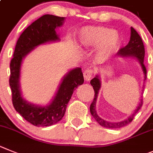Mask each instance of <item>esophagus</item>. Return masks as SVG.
Masks as SVG:
<instances>
[{
    "mask_svg": "<svg viewBox=\"0 0 153 153\" xmlns=\"http://www.w3.org/2000/svg\"><path fill=\"white\" fill-rule=\"evenodd\" d=\"M83 75L84 77H85V79L87 80V81H88V80H90L93 77L94 71L92 69H91V68H88V69H86L84 71Z\"/></svg>",
    "mask_w": 153,
    "mask_h": 153,
    "instance_id": "34e87169",
    "label": "esophagus"
}]
</instances>
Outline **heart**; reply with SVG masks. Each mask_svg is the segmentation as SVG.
<instances>
[{
  "instance_id": "heart-1",
  "label": "heart",
  "mask_w": 153,
  "mask_h": 153,
  "mask_svg": "<svg viewBox=\"0 0 153 153\" xmlns=\"http://www.w3.org/2000/svg\"><path fill=\"white\" fill-rule=\"evenodd\" d=\"M79 42L86 49L100 46L98 56L101 59H107L117 47L119 36L115 30L108 27H88L81 31Z\"/></svg>"
}]
</instances>
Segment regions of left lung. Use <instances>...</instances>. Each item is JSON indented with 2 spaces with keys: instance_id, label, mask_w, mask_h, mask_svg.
<instances>
[{
  "instance_id": "1",
  "label": "left lung",
  "mask_w": 153,
  "mask_h": 153,
  "mask_svg": "<svg viewBox=\"0 0 153 153\" xmlns=\"http://www.w3.org/2000/svg\"><path fill=\"white\" fill-rule=\"evenodd\" d=\"M117 55L120 56H135L140 61V65H141L143 73L145 75V80L146 79V68L145 65H144V57H145V47H144L143 42L142 40V38L139 35L138 33L136 31L134 28L131 27V36H130V40L128 42V44L124 47H122L119 51H118ZM91 85L93 86V88L94 90V97L92 101L91 104L90 106V111L93 117L96 120L97 123L100 126H104L106 128H111V129H118V128L123 127V126H126L130 123H131L132 120L134 118L135 114L138 112L140 107L143 105V101L140 104L137 109L135 111L134 114H133L131 116L126 120L118 123H111V122H107V121L104 120L103 119L97 115L96 112V100H97V94H98L99 89L100 88V79L98 78V75L94 78L91 81Z\"/></svg>"
}]
</instances>
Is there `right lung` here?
I'll use <instances>...</instances> for the list:
<instances>
[{
	"label": "right lung",
	"instance_id": "obj_1",
	"mask_svg": "<svg viewBox=\"0 0 153 153\" xmlns=\"http://www.w3.org/2000/svg\"><path fill=\"white\" fill-rule=\"evenodd\" d=\"M64 20L65 17L46 14L31 23L19 37L10 64L9 84L13 107L26 120L36 126H49L58 123L64 116L74 90L84 83L82 68H77L71 70L65 76L49 106L37 107L27 102L21 96L19 78L22 59L40 44L59 40L56 29L62 25Z\"/></svg>",
	"mask_w": 153,
	"mask_h": 153
}]
</instances>
